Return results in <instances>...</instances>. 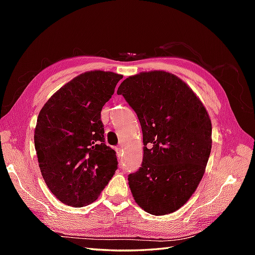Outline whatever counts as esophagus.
Masks as SVG:
<instances>
[{
	"label": "esophagus",
	"mask_w": 255,
	"mask_h": 255,
	"mask_svg": "<svg viewBox=\"0 0 255 255\" xmlns=\"http://www.w3.org/2000/svg\"><path fill=\"white\" fill-rule=\"evenodd\" d=\"M115 150H116V152H117V155L121 156L122 155V148L121 147H117Z\"/></svg>",
	"instance_id": "obj_1"
}]
</instances>
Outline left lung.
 Masks as SVG:
<instances>
[{
	"label": "left lung",
	"mask_w": 255,
	"mask_h": 255,
	"mask_svg": "<svg viewBox=\"0 0 255 255\" xmlns=\"http://www.w3.org/2000/svg\"><path fill=\"white\" fill-rule=\"evenodd\" d=\"M141 125L143 159L129 174L136 203L155 216L174 213L202 181L211 150V122L189 86L165 71L141 72L117 90Z\"/></svg>",
	"instance_id": "1"
}]
</instances>
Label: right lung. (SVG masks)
Returning <instances> with one entry per match:
<instances>
[{
	"label": "right lung",
	"instance_id": "right-lung-1",
	"mask_svg": "<svg viewBox=\"0 0 255 255\" xmlns=\"http://www.w3.org/2000/svg\"><path fill=\"white\" fill-rule=\"evenodd\" d=\"M123 75L89 71L58 90L38 115L35 149L41 175L61 203L95 202L117 170L116 152L104 143L101 112Z\"/></svg>",
	"mask_w": 255,
	"mask_h": 255
}]
</instances>
